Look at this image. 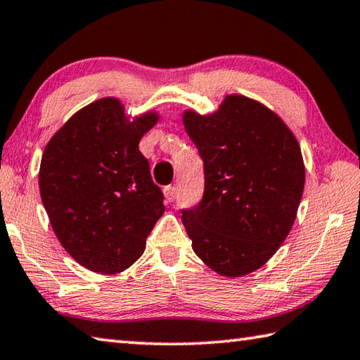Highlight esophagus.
<instances>
[{"label": "esophagus", "instance_id": "1", "mask_svg": "<svg viewBox=\"0 0 360 360\" xmlns=\"http://www.w3.org/2000/svg\"><path fill=\"white\" fill-rule=\"evenodd\" d=\"M176 187L174 186H167L165 188H163V195H165V200L167 201H173L176 198Z\"/></svg>", "mask_w": 360, "mask_h": 360}]
</instances>
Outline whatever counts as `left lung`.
<instances>
[{
	"label": "left lung",
	"mask_w": 360,
	"mask_h": 360,
	"mask_svg": "<svg viewBox=\"0 0 360 360\" xmlns=\"http://www.w3.org/2000/svg\"><path fill=\"white\" fill-rule=\"evenodd\" d=\"M205 163V193L182 211L193 252L220 276L259 269L291 231L305 184L300 146L263 103L230 94L217 112L182 115Z\"/></svg>",
	"instance_id": "8db88e82"
}]
</instances>
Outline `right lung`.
<instances>
[{
    "instance_id": "1",
    "label": "right lung",
    "mask_w": 360,
    "mask_h": 360,
    "mask_svg": "<svg viewBox=\"0 0 360 360\" xmlns=\"http://www.w3.org/2000/svg\"><path fill=\"white\" fill-rule=\"evenodd\" d=\"M159 121L134 120L116 97L89 103L51 136L39 191L58 240L78 264L120 274L139 259L165 206L139 143Z\"/></svg>"
}]
</instances>
